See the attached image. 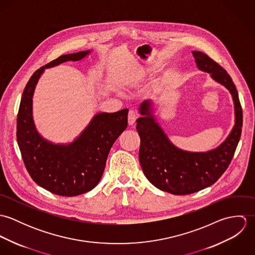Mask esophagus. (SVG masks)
<instances>
[{"instance_id":"34e87169","label":"esophagus","mask_w":255,"mask_h":255,"mask_svg":"<svg viewBox=\"0 0 255 255\" xmlns=\"http://www.w3.org/2000/svg\"><path fill=\"white\" fill-rule=\"evenodd\" d=\"M128 118V124L129 125H133L135 123L136 119L138 118V114L134 110H129Z\"/></svg>"}]
</instances>
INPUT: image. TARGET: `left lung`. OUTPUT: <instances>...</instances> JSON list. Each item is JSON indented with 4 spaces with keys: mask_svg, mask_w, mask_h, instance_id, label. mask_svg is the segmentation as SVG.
Returning a JSON list of instances; mask_svg holds the SVG:
<instances>
[{
    "mask_svg": "<svg viewBox=\"0 0 255 255\" xmlns=\"http://www.w3.org/2000/svg\"><path fill=\"white\" fill-rule=\"evenodd\" d=\"M199 70L209 73L213 79L226 86L234 100L236 124L227 139L208 152H187L173 145L150 112L144 101L137 119L136 130L140 137L139 162L147 180L157 188L175 195L199 191L217 182L228 169L242 134L243 110L231 76L206 54L193 51Z\"/></svg>",
    "mask_w": 255,
    "mask_h": 255,
    "instance_id": "8db88e82",
    "label": "left lung"
}]
</instances>
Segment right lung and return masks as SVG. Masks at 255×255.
I'll return each mask as SVG.
<instances>
[{"label":"right lung","mask_w":255,"mask_h":255,"mask_svg":"<svg viewBox=\"0 0 255 255\" xmlns=\"http://www.w3.org/2000/svg\"><path fill=\"white\" fill-rule=\"evenodd\" d=\"M90 51L63 55L41 67L22 93L16 121V139L25 168L38 185L62 196H75L94 188L102 178L110 149L128 127V110L96 115L84 131L68 145L53 144L37 132L32 96L45 69L78 61Z\"/></svg>","instance_id":"obj_1"}]
</instances>
